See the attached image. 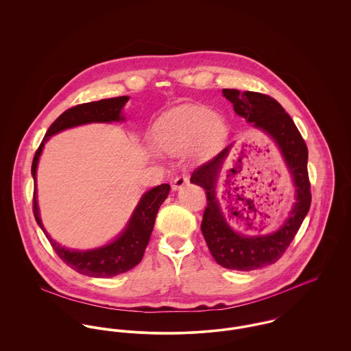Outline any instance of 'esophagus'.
Instances as JSON below:
<instances>
[{
    "instance_id": "1",
    "label": "esophagus",
    "mask_w": 351,
    "mask_h": 351,
    "mask_svg": "<svg viewBox=\"0 0 351 351\" xmlns=\"http://www.w3.org/2000/svg\"><path fill=\"white\" fill-rule=\"evenodd\" d=\"M189 183H190V180H189V178H187L186 175H179V176H176V178L173 179V182H172V190H173V191H178V190L183 189L184 186H187Z\"/></svg>"
}]
</instances>
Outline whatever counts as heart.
<instances>
[{"instance_id":"b5f03b06","label":"heart","mask_w":351,"mask_h":351,"mask_svg":"<svg viewBox=\"0 0 351 351\" xmlns=\"http://www.w3.org/2000/svg\"><path fill=\"white\" fill-rule=\"evenodd\" d=\"M222 117L206 106H183L162 119L157 130L160 148L169 155H182L197 145L207 149L225 134Z\"/></svg>"}]
</instances>
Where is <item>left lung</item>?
Returning <instances> with one entry per match:
<instances>
[{"instance_id":"left-lung-1","label":"left lung","mask_w":351,"mask_h":351,"mask_svg":"<svg viewBox=\"0 0 351 351\" xmlns=\"http://www.w3.org/2000/svg\"><path fill=\"white\" fill-rule=\"evenodd\" d=\"M222 94L232 102L237 116L245 118L253 129H257L272 138L285 162L295 191V200L291 210L277 230L258 235H245L234 230L230 225L232 219L229 221L232 217H242V211L237 210V207L232 204L234 200L232 194H228L230 199L228 204V217L218 197L219 180L234 144H230L217 156L193 171L190 182L203 187L207 195V207L203 214L200 229L213 257L223 268L249 272L274 264L282 256L310 210L311 193L307 172L308 151L292 118L269 95L253 91L242 93L235 88H223ZM237 197L239 196L237 195ZM246 203L249 206V200H246Z\"/></svg>"}]
</instances>
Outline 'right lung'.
Returning a JSON list of instances; mask_svg holds the SVG:
<instances>
[{
    "label": "right lung",
    "instance_id": "right-lung-1",
    "mask_svg": "<svg viewBox=\"0 0 351 351\" xmlns=\"http://www.w3.org/2000/svg\"><path fill=\"white\" fill-rule=\"evenodd\" d=\"M129 101L128 95L101 99L97 102L82 104L75 108L66 110L63 114L55 119L45 133L39 149L32 161V178L35 182L34 193V215L41 230L51 242L53 250L58 256L74 271L88 276V277H113L121 273L130 271L143 260L145 247L149 242L151 234L155 226L157 211L161 203L169 194V184H160L151 189L149 191L141 195L137 206L134 207L130 218L128 219L125 228L117 237H114L108 243L94 247V249H69L56 242L48 232L45 230L41 218H40L39 203H38V165L40 156L43 154L44 145L48 140L71 128L87 125V123H113L123 122L126 118L122 114V110Z\"/></svg>",
    "mask_w": 351,
    "mask_h": 351
}]
</instances>
